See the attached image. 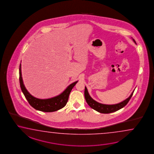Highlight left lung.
I'll return each instance as SVG.
<instances>
[{
    "mask_svg": "<svg viewBox=\"0 0 154 154\" xmlns=\"http://www.w3.org/2000/svg\"><path fill=\"white\" fill-rule=\"evenodd\" d=\"M133 41L135 43H136L135 40L134 39H133ZM134 91V90L132 92L131 95L126 100L123 101L119 104H113V105L101 104V103H99L97 101L94 100V99H93L89 95V94L88 93L87 88L86 87H85V100L87 101V104L93 109L96 110L97 111L100 112V113H109L115 112L116 111L119 110V109L123 108V107L125 106L132 97Z\"/></svg>",
    "mask_w": 154,
    "mask_h": 154,
    "instance_id": "1",
    "label": "left lung"
}]
</instances>
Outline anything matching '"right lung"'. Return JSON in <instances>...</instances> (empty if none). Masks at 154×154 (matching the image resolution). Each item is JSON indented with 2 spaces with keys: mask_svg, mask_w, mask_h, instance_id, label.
I'll use <instances>...</instances> for the list:
<instances>
[{
  "mask_svg": "<svg viewBox=\"0 0 154 154\" xmlns=\"http://www.w3.org/2000/svg\"><path fill=\"white\" fill-rule=\"evenodd\" d=\"M19 80L22 93L30 105L35 110L47 112L56 111L65 106L67 103L70 92L78 82L76 81L69 85L62 93L57 96L49 99H41L32 96L26 89L22 80L21 63L19 68Z\"/></svg>",
  "mask_w": 154,
  "mask_h": 154,
  "instance_id": "add662e5",
  "label": "right lung"
}]
</instances>
